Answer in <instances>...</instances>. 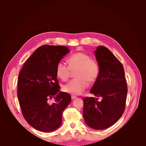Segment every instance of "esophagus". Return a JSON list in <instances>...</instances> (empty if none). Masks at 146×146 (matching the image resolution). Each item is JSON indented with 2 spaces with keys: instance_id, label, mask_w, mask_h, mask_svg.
Returning a JSON list of instances; mask_svg holds the SVG:
<instances>
[{
  "instance_id": "obj_1",
  "label": "esophagus",
  "mask_w": 146,
  "mask_h": 146,
  "mask_svg": "<svg viewBox=\"0 0 146 146\" xmlns=\"http://www.w3.org/2000/svg\"><path fill=\"white\" fill-rule=\"evenodd\" d=\"M76 98H77V96H74V95H72V96H71V98H72V100L75 99Z\"/></svg>"
}]
</instances>
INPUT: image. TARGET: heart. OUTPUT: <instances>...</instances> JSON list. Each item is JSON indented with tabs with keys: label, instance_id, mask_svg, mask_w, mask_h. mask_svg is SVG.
<instances>
[{
	"label": "heart",
	"instance_id": "b5f03b06",
	"mask_svg": "<svg viewBox=\"0 0 146 146\" xmlns=\"http://www.w3.org/2000/svg\"><path fill=\"white\" fill-rule=\"evenodd\" d=\"M68 66L59 62L56 66V76L61 80L66 81L71 71L76 77L65 84L63 90L67 93L74 95L82 94L88 85V82H94L100 73V66L96 59L90 58L89 55L77 52L70 55L67 60Z\"/></svg>",
	"mask_w": 146,
	"mask_h": 146
}]
</instances>
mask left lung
Returning <instances> with one entry per match:
<instances>
[{
    "mask_svg": "<svg viewBox=\"0 0 146 146\" xmlns=\"http://www.w3.org/2000/svg\"><path fill=\"white\" fill-rule=\"evenodd\" d=\"M95 55L100 73L90 92L102 99L98 101L92 97L84 98L83 114L88 126L103 130L114 125L122 116L128 89L123 66L113 53L100 46Z\"/></svg>",
    "mask_w": 146,
    "mask_h": 146,
    "instance_id": "8db88e82",
    "label": "left lung"
}]
</instances>
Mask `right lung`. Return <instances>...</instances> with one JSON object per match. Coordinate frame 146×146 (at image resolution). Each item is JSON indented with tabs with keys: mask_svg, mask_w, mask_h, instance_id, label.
<instances>
[{
	"mask_svg": "<svg viewBox=\"0 0 146 146\" xmlns=\"http://www.w3.org/2000/svg\"><path fill=\"white\" fill-rule=\"evenodd\" d=\"M69 52L66 46H42L26 60L19 72L17 98L22 113L29 124L39 131L58 129L64 110L71 102L69 94L58 92L56 74V64ZM52 98L53 103L50 102Z\"/></svg>",
	"mask_w": 146,
	"mask_h": 146,
	"instance_id": "1",
	"label": "right lung"
}]
</instances>
